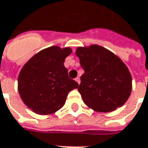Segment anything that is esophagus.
Here are the masks:
<instances>
[{
  "label": "esophagus",
  "mask_w": 148,
  "mask_h": 148,
  "mask_svg": "<svg viewBox=\"0 0 148 148\" xmlns=\"http://www.w3.org/2000/svg\"><path fill=\"white\" fill-rule=\"evenodd\" d=\"M75 81H76V82H77V83H78V84H80V79H79V77H77V78H76V79H75Z\"/></svg>",
  "instance_id": "esophagus-1"
}]
</instances>
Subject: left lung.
I'll list each match as a JSON object with an SVG mask.
<instances>
[{
    "instance_id": "left-lung-1",
    "label": "left lung",
    "mask_w": 148,
    "mask_h": 148,
    "mask_svg": "<svg viewBox=\"0 0 148 148\" xmlns=\"http://www.w3.org/2000/svg\"><path fill=\"white\" fill-rule=\"evenodd\" d=\"M75 54L84 69L78 88L84 103L98 112H110L125 104L132 91L125 63L98 45L78 47Z\"/></svg>"
}]
</instances>
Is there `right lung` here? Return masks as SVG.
<instances>
[{"label":"right lung","mask_w":148,"mask_h":148,"mask_svg":"<svg viewBox=\"0 0 148 148\" xmlns=\"http://www.w3.org/2000/svg\"><path fill=\"white\" fill-rule=\"evenodd\" d=\"M69 47L57 46L39 51L23 65L18 79V90L23 103L34 113L50 115L65 103L70 91L79 84L68 75L65 58Z\"/></svg>","instance_id":"1"}]
</instances>
